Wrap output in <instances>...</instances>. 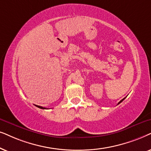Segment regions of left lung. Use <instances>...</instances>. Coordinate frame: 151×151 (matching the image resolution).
Returning a JSON list of instances; mask_svg holds the SVG:
<instances>
[{
  "label": "left lung",
  "instance_id": "obj_1",
  "mask_svg": "<svg viewBox=\"0 0 151 151\" xmlns=\"http://www.w3.org/2000/svg\"><path fill=\"white\" fill-rule=\"evenodd\" d=\"M125 98H126V97H125ZM125 98H124V99H122V100H121V101H120L119 102V103H118V104H119L120 103H121V102H122V101H124V99H125Z\"/></svg>",
  "mask_w": 151,
  "mask_h": 151
}]
</instances>
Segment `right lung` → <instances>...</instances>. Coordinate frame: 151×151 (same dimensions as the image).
Listing matches in <instances>:
<instances>
[{
  "label": "right lung",
  "instance_id": "1",
  "mask_svg": "<svg viewBox=\"0 0 151 151\" xmlns=\"http://www.w3.org/2000/svg\"><path fill=\"white\" fill-rule=\"evenodd\" d=\"M36 106H37V107H38V108H41V109H47V108H46L42 107V106H37V105H36Z\"/></svg>",
  "mask_w": 151,
  "mask_h": 151
}]
</instances>
